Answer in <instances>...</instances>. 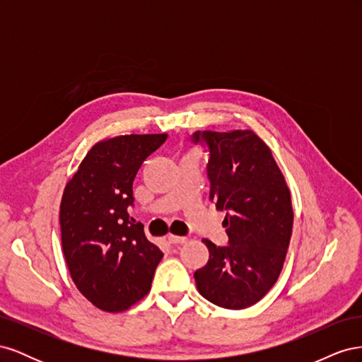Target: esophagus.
<instances>
[{"instance_id": "esophagus-1", "label": "esophagus", "mask_w": 362, "mask_h": 362, "mask_svg": "<svg viewBox=\"0 0 362 362\" xmlns=\"http://www.w3.org/2000/svg\"><path fill=\"white\" fill-rule=\"evenodd\" d=\"M168 242L172 245V246H178V245H184L185 242H187V238L185 237H178V235H168Z\"/></svg>"}]
</instances>
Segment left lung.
Returning a JSON list of instances; mask_svg holds the SVG:
<instances>
[{"instance_id": "8db88e82", "label": "left lung", "mask_w": 362, "mask_h": 362, "mask_svg": "<svg viewBox=\"0 0 362 362\" xmlns=\"http://www.w3.org/2000/svg\"><path fill=\"white\" fill-rule=\"evenodd\" d=\"M210 151V199L225 210L228 246L202 242L206 264L194 272L198 291L228 310H243L275 286L291 238L293 208L286 178L270 148L254 131H196Z\"/></svg>"}]
</instances>
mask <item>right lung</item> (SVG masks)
<instances>
[{
	"label": "right lung",
	"instance_id": "1",
	"mask_svg": "<svg viewBox=\"0 0 362 362\" xmlns=\"http://www.w3.org/2000/svg\"><path fill=\"white\" fill-rule=\"evenodd\" d=\"M168 134L107 139L87 152L63 192L60 229L76 288L96 308L128 310L151 290L163 252L128 214L136 173Z\"/></svg>",
	"mask_w": 362,
	"mask_h": 362
}]
</instances>
